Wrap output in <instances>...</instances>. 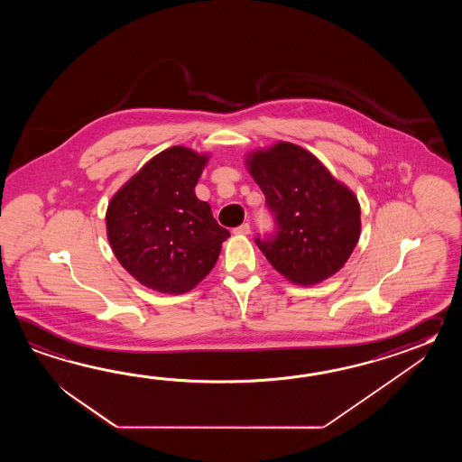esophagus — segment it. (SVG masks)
<instances>
[{
	"instance_id": "esophagus-1",
	"label": "esophagus",
	"mask_w": 462,
	"mask_h": 462,
	"mask_svg": "<svg viewBox=\"0 0 462 462\" xmlns=\"http://www.w3.org/2000/svg\"><path fill=\"white\" fill-rule=\"evenodd\" d=\"M251 233V226H249V223H245V225H241V226L235 227V235H249Z\"/></svg>"
}]
</instances>
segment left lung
<instances>
[{
  "label": "left lung",
  "instance_id": "1",
  "mask_svg": "<svg viewBox=\"0 0 462 462\" xmlns=\"http://www.w3.org/2000/svg\"><path fill=\"white\" fill-rule=\"evenodd\" d=\"M245 167L264 193L275 233L255 245L287 281L322 282L338 273L360 237V203L305 148L277 142L245 158Z\"/></svg>",
  "mask_w": 462,
  "mask_h": 462
}]
</instances>
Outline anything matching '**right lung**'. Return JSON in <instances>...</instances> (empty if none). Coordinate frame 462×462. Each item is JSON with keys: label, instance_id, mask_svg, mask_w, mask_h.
<instances>
[{"label": "right lung", "instance_id": "1", "mask_svg": "<svg viewBox=\"0 0 462 462\" xmlns=\"http://www.w3.org/2000/svg\"><path fill=\"white\" fill-rule=\"evenodd\" d=\"M209 155L170 147L148 160L108 203L107 237L118 263L163 294L197 287L217 264L229 231L195 193Z\"/></svg>", "mask_w": 462, "mask_h": 462}]
</instances>
